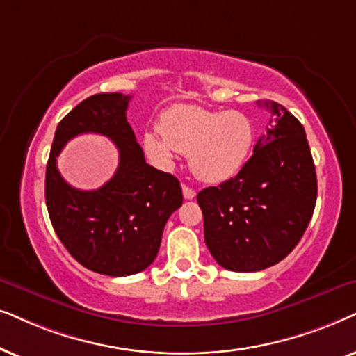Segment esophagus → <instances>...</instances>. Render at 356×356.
<instances>
[{"mask_svg":"<svg viewBox=\"0 0 356 356\" xmlns=\"http://www.w3.org/2000/svg\"><path fill=\"white\" fill-rule=\"evenodd\" d=\"M182 192H184V198H187V200H192V198H195L197 195V192L188 186H182Z\"/></svg>","mask_w":356,"mask_h":356,"instance_id":"1","label":"esophagus"}]
</instances>
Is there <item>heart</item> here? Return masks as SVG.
I'll return each instance as SVG.
<instances>
[{
    "label": "heart",
    "mask_w": 356,
    "mask_h": 356,
    "mask_svg": "<svg viewBox=\"0 0 356 356\" xmlns=\"http://www.w3.org/2000/svg\"><path fill=\"white\" fill-rule=\"evenodd\" d=\"M254 122L239 111L175 106L161 115L159 134H145V149L159 164L187 153L193 174L205 182H222L243 169L252 153Z\"/></svg>",
    "instance_id": "b5f03b06"
}]
</instances>
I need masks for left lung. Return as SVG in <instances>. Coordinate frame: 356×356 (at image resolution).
<instances>
[{
  "mask_svg": "<svg viewBox=\"0 0 356 356\" xmlns=\"http://www.w3.org/2000/svg\"><path fill=\"white\" fill-rule=\"evenodd\" d=\"M259 106L275 118L254 154L238 175L197 195L207 248L233 272H259L285 259L316 207V168L305 129L280 104Z\"/></svg>",
  "mask_w": 356,
  "mask_h": 356,
  "instance_id": "obj_1",
  "label": "left lung"
}]
</instances>
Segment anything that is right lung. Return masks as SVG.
Wrapping results in <instances>:
<instances>
[{"label":"right lung","mask_w":356,"mask_h":356,"mask_svg":"<svg viewBox=\"0 0 356 356\" xmlns=\"http://www.w3.org/2000/svg\"><path fill=\"white\" fill-rule=\"evenodd\" d=\"M131 96L104 92L84 99L58 123L45 174V202L56 236L83 267L108 277L143 272L158 255L169 216L182 205L172 174L146 164L127 108ZM97 133L119 149V168L96 191L60 177L56 158L74 136Z\"/></svg>","instance_id":"right-lung-1"}]
</instances>
